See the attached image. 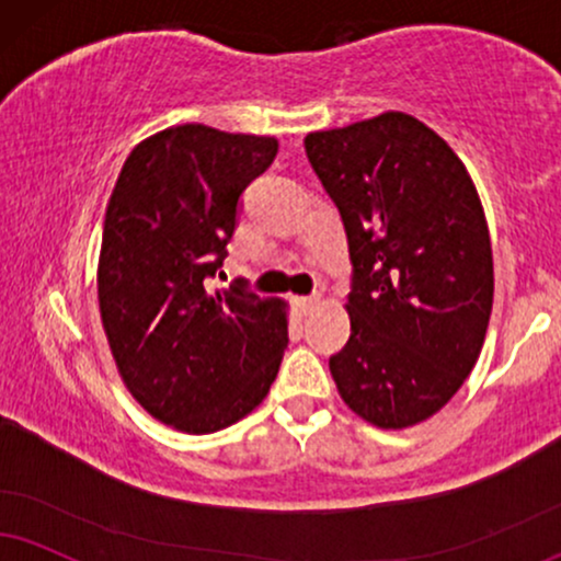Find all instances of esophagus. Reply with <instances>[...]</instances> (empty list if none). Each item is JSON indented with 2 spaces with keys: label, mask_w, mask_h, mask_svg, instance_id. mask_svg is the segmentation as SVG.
<instances>
[{
  "label": "esophagus",
  "mask_w": 561,
  "mask_h": 561,
  "mask_svg": "<svg viewBox=\"0 0 561 561\" xmlns=\"http://www.w3.org/2000/svg\"><path fill=\"white\" fill-rule=\"evenodd\" d=\"M317 304H320L317 296H294V307L299 309V314H309L317 307Z\"/></svg>",
  "instance_id": "esophagus-1"
}]
</instances>
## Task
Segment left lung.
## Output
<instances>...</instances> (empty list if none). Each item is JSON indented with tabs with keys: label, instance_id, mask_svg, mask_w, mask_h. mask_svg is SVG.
Wrapping results in <instances>:
<instances>
[{
	"label": "left lung",
	"instance_id": "left-lung-1",
	"mask_svg": "<svg viewBox=\"0 0 561 561\" xmlns=\"http://www.w3.org/2000/svg\"><path fill=\"white\" fill-rule=\"evenodd\" d=\"M354 262L351 337L330 358L343 403L377 428L432 419L479 362L494 301L486 216L466 163L416 116L304 137Z\"/></svg>",
	"mask_w": 561,
	"mask_h": 561
}]
</instances>
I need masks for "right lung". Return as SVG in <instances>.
I'll return each mask as SVG.
<instances>
[{
	"instance_id": "add662e5",
	"label": "right lung",
	"mask_w": 561,
	"mask_h": 561,
	"mask_svg": "<svg viewBox=\"0 0 561 561\" xmlns=\"http://www.w3.org/2000/svg\"><path fill=\"white\" fill-rule=\"evenodd\" d=\"M278 140L182 124L124 161L103 220L99 309L124 387L184 434L237 424L265 400L288 345V304L207 291L244 186Z\"/></svg>"
}]
</instances>
